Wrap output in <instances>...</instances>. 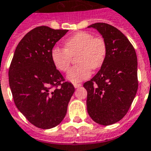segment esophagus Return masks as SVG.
<instances>
[{"label": "esophagus", "instance_id": "esophagus-1", "mask_svg": "<svg viewBox=\"0 0 151 151\" xmlns=\"http://www.w3.org/2000/svg\"><path fill=\"white\" fill-rule=\"evenodd\" d=\"M73 86H74V88H80V87L81 86V84H78V83H74V84H73Z\"/></svg>", "mask_w": 151, "mask_h": 151}]
</instances>
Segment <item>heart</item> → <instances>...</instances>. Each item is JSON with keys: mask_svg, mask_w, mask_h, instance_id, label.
<instances>
[{"mask_svg": "<svg viewBox=\"0 0 151 151\" xmlns=\"http://www.w3.org/2000/svg\"><path fill=\"white\" fill-rule=\"evenodd\" d=\"M65 49L55 47L51 58L55 67L61 72L70 68L73 56L77 63L67 73V79L77 83L89 78L92 70H98L103 65L107 55V45L103 38L94 36L88 32H78L64 42Z\"/></svg>", "mask_w": 151, "mask_h": 151, "instance_id": "heart-1", "label": "heart"}]
</instances>
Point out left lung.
Here are the masks:
<instances>
[{
    "label": "left lung",
    "instance_id": "1",
    "mask_svg": "<svg viewBox=\"0 0 151 151\" xmlns=\"http://www.w3.org/2000/svg\"><path fill=\"white\" fill-rule=\"evenodd\" d=\"M101 33L107 45V55L101 69L85 82L87 109L95 122L109 126L128 112L138 88L135 49L116 27L103 22L91 24Z\"/></svg>",
    "mask_w": 151,
    "mask_h": 151
}]
</instances>
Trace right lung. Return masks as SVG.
<instances>
[{
  "label": "right lung",
  "instance_id": "obj_1",
  "mask_svg": "<svg viewBox=\"0 0 151 151\" xmlns=\"http://www.w3.org/2000/svg\"><path fill=\"white\" fill-rule=\"evenodd\" d=\"M68 30L39 26L19 42L10 65L9 85L18 109L40 129L64 119L74 87L56 69L51 52Z\"/></svg>",
  "mask_w": 151,
  "mask_h": 151
}]
</instances>
